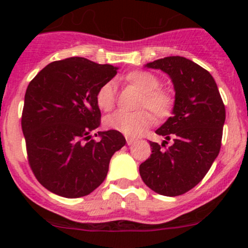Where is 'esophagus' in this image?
Here are the masks:
<instances>
[{
  "label": "esophagus",
  "instance_id": "obj_1",
  "mask_svg": "<svg viewBox=\"0 0 248 248\" xmlns=\"http://www.w3.org/2000/svg\"><path fill=\"white\" fill-rule=\"evenodd\" d=\"M126 140H127V144H128V146H132L134 142H135V139L129 138V136H126Z\"/></svg>",
  "mask_w": 248,
  "mask_h": 248
}]
</instances>
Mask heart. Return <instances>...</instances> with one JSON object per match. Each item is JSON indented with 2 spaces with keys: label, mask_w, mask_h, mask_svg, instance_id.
<instances>
[{
  "label": "heart",
  "mask_w": 248,
  "mask_h": 248,
  "mask_svg": "<svg viewBox=\"0 0 248 248\" xmlns=\"http://www.w3.org/2000/svg\"><path fill=\"white\" fill-rule=\"evenodd\" d=\"M124 79L142 92L139 107H147L158 119L167 118L171 113L173 99L167 91L161 90V82L154 73L143 70L130 71ZM98 107L105 112H109L115 105V85L113 81L105 82L99 87L95 94ZM154 118L148 110L136 113L115 112L105 118L104 124L108 129L120 132L127 136H138L153 124Z\"/></svg>",
  "instance_id": "heart-1"
}]
</instances>
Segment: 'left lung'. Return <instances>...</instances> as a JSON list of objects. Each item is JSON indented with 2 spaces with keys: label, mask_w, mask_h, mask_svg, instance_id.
Masks as SVG:
<instances>
[{
  "label": "left lung",
  "mask_w": 248,
  "mask_h": 248,
  "mask_svg": "<svg viewBox=\"0 0 248 248\" xmlns=\"http://www.w3.org/2000/svg\"><path fill=\"white\" fill-rule=\"evenodd\" d=\"M146 67L170 77L175 104L172 116L156 130L164 141L150 142L152 155L139 170L153 191L175 197L197 186L218 156L225 106L213 77L190 59L166 57L148 62ZM168 140L172 144L166 147Z\"/></svg>",
  "instance_id": "8db88e82"
}]
</instances>
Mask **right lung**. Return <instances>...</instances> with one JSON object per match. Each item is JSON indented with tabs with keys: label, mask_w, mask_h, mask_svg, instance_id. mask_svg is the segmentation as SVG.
<instances>
[{
	"label": "right lung",
	"mask_w": 248,
	"mask_h": 248,
	"mask_svg": "<svg viewBox=\"0 0 248 248\" xmlns=\"http://www.w3.org/2000/svg\"><path fill=\"white\" fill-rule=\"evenodd\" d=\"M119 67L81 57L50 62L30 81L22 130L28 161L45 189L66 198L94 191L106 178L113 154L126 144L120 132H91L100 126L96 91ZM96 136V134H95Z\"/></svg>",
	"instance_id": "right-lung-1"
}]
</instances>
